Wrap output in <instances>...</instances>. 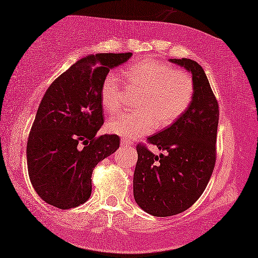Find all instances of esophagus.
Wrapping results in <instances>:
<instances>
[{
  "label": "esophagus",
  "instance_id": "esophagus-1",
  "mask_svg": "<svg viewBox=\"0 0 258 258\" xmlns=\"http://www.w3.org/2000/svg\"><path fill=\"white\" fill-rule=\"evenodd\" d=\"M121 145H122V146H130V145H133V142L125 140V138H123V140L121 141Z\"/></svg>",
  "mask_w": 258,
  "mask_h": 258
}]
</instances>
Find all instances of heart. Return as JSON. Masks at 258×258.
<instances>
[{
  "instance_id": "heart-1",
  "label": "heart",
  "mask_w": 258,
  "mask_h": 258,
  "mask_svg": "<svg viewBox=\"0 0 258 258\" xmlns=\"http://www.w3.org/2000/svg\"><path fill=\"white\" fill-rule=\"evenodd\" d=\"M129 89L141 93L136 100L137 112L121 114L107 122L109 133L136 140L152 133L154 128L173 124L192 100L194 79L187 71L174 70L164 62L146 58L124 71ZM123 88L115 73H108L101 82L100 100L108 113L123 107Z\"/></svg>"
}]
</instances>
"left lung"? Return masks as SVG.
Masks as SVG:
<instances>
[{"label":"left lung","mask_w":258,"mask_h":258,"mask_svg":"<svg viewBox=\"0 0 258 258\" xmlns=\"http://www.w3.org/2000/svg\"><path fill=\"white\" fill-rule=\"evenodd\" d=\"M191 73L192 100L188 109L148 141L160 151L156 156L137 145L134 197L138 207L154 217H169L189 209L201 197L216 162L219 106L207 75L196 61L169 58Z\"/></svg>","instance_id":"left-lung-1"}]
</instances>
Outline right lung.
Masks as SVG:
<instances>
[{
	"label": "right lung",
	"mask_w": 258,
	"mask_h": 258,
	"mask_svg": "<svg viewBox=\"0 0 258 258\" xmlns=\"http://www.w3.org/2000/svg\"><path fill=\"white\" fill-rule=\"evenodd\" d=\"M132 53H100L78 60L46 91L27 141L33 188L46 203L67 210L85 203L93 168L120 146L116 135L96 137L104 124L101 82Z\"/></svg>",
	"instance_id": "add662e5"
}]
</instances>
